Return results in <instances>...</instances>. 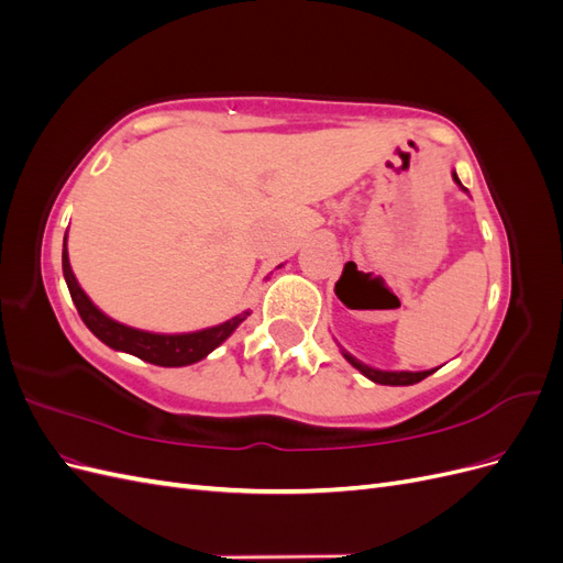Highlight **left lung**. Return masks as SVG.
<instances>
[{"label": "left lung", "mask_w": 563, "mask_h": 563, "mask_svg": "<svg viewBox=\"0 0 563 563\" xmlns=\"http://www.w3.org/2000/svg\"><path fill=\"white\" fill-rule=\"evenodd\" d=\"M453 180L460 185V190L467 192V187H463V183H460V178H457L455 172H453ZM340 352H343L345 360H347L356 371H360L362 376H366L368 380L378 383V385H416V383H420L422 378H428L430 373L437 371V368H432V371H380V368H373V366L360 362V360H356V356H352V354H350L347 350H343V347H340Z\"/></svg>", "instance_id": "1"}]
</instances>
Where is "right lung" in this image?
<instances>
[{
    "instance_id": "obj_1",
    "label": "right lung",
    "mask_w": 563,
    "mask_h": 563,
    "mask_svg": "<svg viewBox=\"0 0 563 563\" xmlns=\"http://www.w3.org/2000/svg\"><path fill=\"white\" fill-rule=\"evenodd\" d=\"M63 275H65L67 288H70V296L81 321L87 323V329L100 340V343H106L117 352L139 356V360L157 364V366L174 368V366H190L195 362H201L203 356H209L218 345H223L225 340L234 333V329L251 314L246 310L223 323H218V327H209L192 333H152V331L131 329L126 323H119L110 319L106 312H100L91 302V298L81 291V286L70 267V258H67V232L63 242Z\"/></svg>"
}]
</instances>
